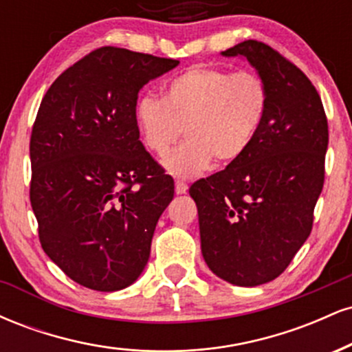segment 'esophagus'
<instances>
[{
    "label": "esophagus",
    "instance_id": "obj_1",
    "mask_svg": "<svg viewBox=\"0 0 352 352\" xmlns=\"http://www.w3.org/2000/svg\"><path fill=\"white\" fill-rule=\"evenodd\" d=\"M187 190H188V185L185 184V182H182V180H177L175 182V193H177V195H182V193H187Z\"/></svg>",
    "mask_w": 352,
    "mask_h": 352
}]
</instances>
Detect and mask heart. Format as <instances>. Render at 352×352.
<instances>
[{"label":"heart","instance_id":"1","mask_svg":"<svg viewBox=\"0 0 352 352\" xmlns=\"http://www.w3.org/2000/svg\"><path fill=\"white\" fill-rule=\"evenodd\" d=\"M270 94L254 72H230L193 66L164 86V98L142 96L135 104V124L145 147L165 157L172 145L184 142L165 160L177 177H193L210 164L236 162L252 147L266 119Z\"/></svg>","mask_w":352,"mask_h":352}]
</instances>
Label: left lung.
<instances>
[{
    "label": "left lung",
    "instance_id": "left-lung-1",
    "mask_svg": "<svg viewBox=\"0 0 352 352\" xmlns=\"http://www.w3.org/2000/svg\"><path fill=\"white\" fill-rule=\"evenodd\" d=\"M243 56L266 82L270 106L252 147L190 187L201 254L236 286L273 281L308 240L324 184L328 119L316 87L268 44L248 39L221 52Z\"/></svg>",
    "mask_w": 352,
    "mask_h": 352
}]
</instances>
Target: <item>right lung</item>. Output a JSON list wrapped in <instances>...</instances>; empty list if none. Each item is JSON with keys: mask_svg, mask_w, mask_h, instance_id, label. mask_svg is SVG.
<instances>
[{"mask_svg": "<svg viewBox=\"0 0 352 352\" xmlns=\"http://www.w3.org/2000/svg\"><path fill=\"white\" fill-rule=\"evenodd\" d=\"M179 66L124 47L89 52L59 76L31 132V207L44 253L96 292L132 285L173 199L139 140L135 104L148 80Z\"/></svg>", "mask_w": 352, "mask_h": 352, "instance_id": "right-lung-1", "label": "right lung"}]
</instances>
